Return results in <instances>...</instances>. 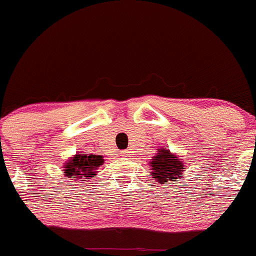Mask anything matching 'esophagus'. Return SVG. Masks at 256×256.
Returning <instances> with one entry per match:
<instances>
[{
  "mask_svg": "<svg viewBox=\"0 0 256 256\" xmlns=\"http://www.w3.org/2000/svg\"><path fill=\"white\" fill-rule=\"evenodd\" d=\"M123 156H129L128 153H123Z\"/></svg>",
  "mask_w": 256,
  "mask_h": 256,
  "instance_id": "esophagus-1",
  "label": "esophagus"
}]
</instances>
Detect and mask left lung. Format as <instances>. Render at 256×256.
Listing matches in <instances>:
<instances>
[{
  "instance_id": "obj_1",
  "label": "left lung",
  "mask_w": 256,
  "mask_h": 256,
  "mask_svg": "<svg viewBox=\"0 0 256 256\" xmlns=\"http://www.w3.org/2000/svg\"><path fill=\"white\" fill-rule=\"evenodd\" d=\"M156 152L158 153H156L149 162L150 176L153 180L159 184H170V182L180 179L186 164L169 149L159 148Z\"/></svg>"
}]
</instances>
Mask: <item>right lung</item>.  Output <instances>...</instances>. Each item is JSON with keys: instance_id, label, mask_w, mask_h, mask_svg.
Listing matches in <instances>:
<instances>
[{"instance_id": "right-lung-1", "label": "right lung", "mask_w": 256, "mask_h": 256, "mask_svg": "<svg viewBox=\"0 0 256 256\" xmlns=\"http://www.w3.org/2000/svg\"><path fill=\"white\" fill-rule=\"evenodd\" d=\"M104 163L103 156L100 154L76 153L63 163V176L73 182H80L90 179L98 174V169Z\"/></svg>"}]
</instances>
